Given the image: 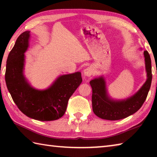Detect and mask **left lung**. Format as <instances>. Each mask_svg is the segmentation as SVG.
<instances>
[{
    "label": "left lung",
    "instance_id": "8db88e82",
    "mask_svg": "<svg viewBox=\"0 0 157 157\" xmlns=\"http://www.w3.org/2000/svg\"><path fill=\"white\" fill-rule=\"evenodd\" d=\"M29 38V31L21 34L9 53L5 71L7 89L25 116L41 121L57 120L63 116L69 98L82 83L81 74L78 72L60 76L44 91L32 88L23 74Z\"/></svg>",
    "mask_w": 157,
    "mask_h": 157
}]
</instances>
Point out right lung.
Returning <instances> with one entry per match:
<instances>
[{"label":"right lung","mask_w":157,"mask_h":157,"mask_svg":"<svg viewBox=\"0 0 157 157\" xmlns=\"http://www.w3.org/2000/svg\"><path fill=\"white\" fill-rule=\"evenodd\" d=\"M144 56L147 79L139 91L128 99L118 102L109 100L102 77L90 82L92 88L93 111L95 115L105 120L116 121L132 115L141 107L147 96L152 78L151 59L147 51L144 52Z\"/></svg>","instance_id":"1"}]
</instances>
